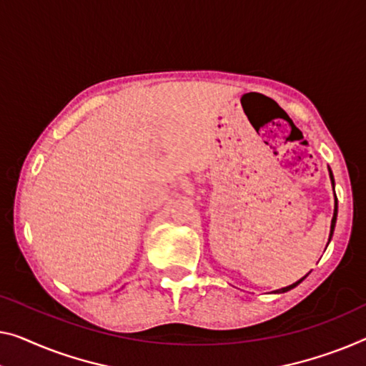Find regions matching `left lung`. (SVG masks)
I'll return each instance as SVG.
<instances>
[{"instance_id":"obj_1","label":"left lung","mask_w":366,"mask_h":366,"mask_svg":"<svg viewBox=\"0 0 366 366\" xmlns=\"http://www.w3.org/2000/svg\"><path fill=\"white\" fill-rule=\"evenodd\" d=\"M330 171V169H329ZM330 179H332V184H334V176H332V171H330ZM335 192V190H334ZM335 222H337V195H335V209H334V217H332V225H330V238H332V233H334V228H335ZM330 242V239H329ZM305 277V276H304ZM304 277L302 280H299L297 282H294V285H291V286H286V287H281V289H277L276 292H286V291H289V289H292V287H296L299 282H302L304 281Z\"/></svg>"}]
</instances>
